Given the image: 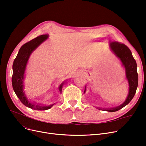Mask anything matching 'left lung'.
<instances>
[{
    "instance_id": "obj_1",
    "label": "left lung",
    "mask_w": 146,
    "mask_h": 146,
    "mask_svg": "<svg viewBox=\"0 0 146 146\" xmlns=\"http://www.w3.org/2000/svg\"><path fill=\"white\" fill-rule=\"evenodd\" d=\"M111 50L121 60L125 67L126 78L129 85L128 95L125 102L121 105L110 109H104L109 112H115L128 105L134 96L138 86V73L137 71V63L133 57L131 51L125 44L117 41H111L110 43ZM86 88L85 89V92Z\"/></svg>"
}]
</instances>
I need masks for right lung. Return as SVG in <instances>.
<instances>
[{
	"label": "right lung",
	"mask_w": 146,
	"mask_h": 146,
	"mask_svg": "<svg viewBox=\"0 0 146 146\" xmlns=\"http://www.w3.org/2000/svg\"><path fill=\"white\" fill-rule=\"evenodd\" d=\"M48 36L47 34L41 35L23 45L19 49L17 56L14 60L12 66L13 74L12 83L15 93L24 105L29 108L39 111L47 110L51 108L53 105L42 106L39 104H32L28 100L24 92V74L30 55L42 42L47 39ZM64 83V82L61 83L58 88L60 93L62 90V86Z\"/></svg>",
	"instance_id": "add662e5"
}]
</instances>
